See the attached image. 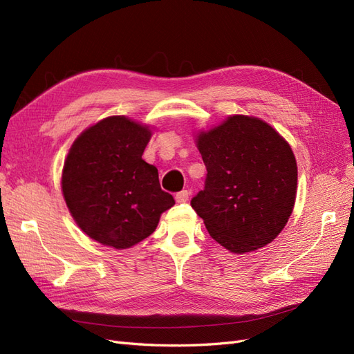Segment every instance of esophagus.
Masks as SVG:
<instances>
[{"instance_id":"obj_1","label":"esophagus","mask_w":354,"mask_h":354,"mask_svg":"<svg viewBox=\"0 0 354 354\" xmlns=\"http://www.w3.org/2000/svg\"><path fill=\"white\" fill-rule=\"evenodd\" d=\"M188 198H189V192L187 191V189H182V191H179L176 196H175V200H176V203H187L188 201Z\"/></svg>"}]
</instances>
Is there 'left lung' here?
<instances>
[{"label": "left lung", "mask_w": 354, "mask_h": 354, "mask_svg": "<svg viewBox=\"0 0 354 354\" xmlns=\"http://www.w3.org/2000/svg\"><path fill=\"white\" fill-rule=\"evenodd\" d=\"M207 175L191 207L236 254L265 247L287 225L297 189L291 147L263 120L231 116L197 140Z\"/></svg>", "instance_id": "8db88e82"}]
</instances>
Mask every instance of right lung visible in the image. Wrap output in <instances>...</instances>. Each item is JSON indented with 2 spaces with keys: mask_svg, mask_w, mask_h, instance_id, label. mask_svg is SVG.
I'll use <instances>...</instances> for the list:
<instances>
[{
  "mask_svg": "<svg viewBox=\"0 0 354 354\" xmlns=\"http://www.w3.org/2000/svg\"><path fill=\"white\" fill-rule=\"evenodd\" d=\"M151 131L124 116L84 131L64 162L62 188L79 227L95 241L128 248L151 235L175 204L158 172L142 160Z\"/></svg>",
  "mask_w": 354,
  "mask_h": 354,
  "instance_id": "obj_1",
  "label": "right lung"
}]
</instances>
